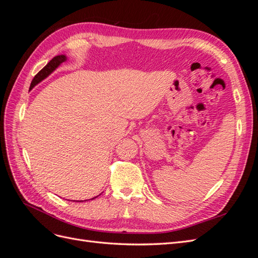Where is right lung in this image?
Masks as SVG:
<instances>
[{
  "mask_svg": "<svg viewBox=\"0 0 258 258\" xmlns=\"http://www.w3.org/2000/svg\"><path fill=\"white\" fill-rule=\"evenodd\" d=\"M68 60V58H67V56L66 54H59V56H56V57H53L47 64H46L40 72H38L35 76H34V79L32 80V82H31V85H30V89H32V88H34L35 86L37 85V84H40L42 81H44L46 77H48L54 70L56 69H58V67L62 63V62H64V61H67ZM98 197V196H97ZM96 198V197H95ZM95 198H92V199H95ZM73 201H75V200H73ZM79 201V200H77ZM80 201H86V200H80Z\"/></svg>",
  "mask_w": 258,
  "mask_h": 258,
  "instance_id": "right-lung-1",
  "label": "right lung"
}]
</instances>
